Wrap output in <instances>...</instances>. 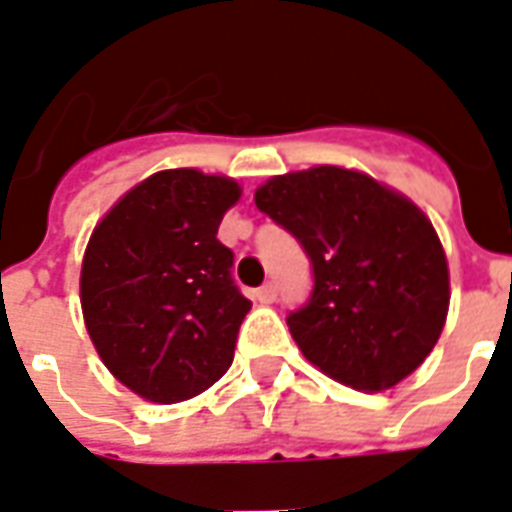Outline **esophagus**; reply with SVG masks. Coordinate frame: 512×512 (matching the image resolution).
<instances>
[{
  "mask_svg": "<svg viewBox=\"0 0 512 512\" xmlns=\"http://www.w3.org/2000/svg\"><path fill=\"white\" fill-rule=\"evenodd\" d=\"M255 299L260 301V304H271V301H277V285H274V282H266L263 288L255 290Z\"/></svg>",
  "mask_w": 512,
  "mask_h": 512,
  "instance_id": "1",
  "label": "esophagus"
}]
</instances>
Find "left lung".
Here are the masks:
<instances>
[{
  "label": "left lung",
  "mask_w": 512,
  "mask_h": 512,
  "mask_svg": "<svg viewBox=\"0 0 512 512\" xmlns=\"http://www.w3.org/2000/svg\"><path fill=\"white\" fill-rule=\"evenodd\" d=\"M255 205L310 257L304 307L288 315L301 354L359 392L411 376L439 340L450 271L433 224L365 172L312 167L255 191Z\"/></svg>",
  "instance_id": "1"
}]
</instances>
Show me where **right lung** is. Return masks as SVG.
I'll return each instance as SVG.
<instances>
[{"label": "right lung", "mask_w": 512, "mask_h": 512, "mask_svg": "<svg viewBox=\"0 0 512 512\" xmlns=\"http://www.w3.org/2000/svg\"><path fill=\"white\" fill-rule=\"evenodd\" d=\"M241 186L164 169L120 197L82 260V312L109 373L150 403H180L233 365L252 301L216 238Z\"/></svg>", "instance_id": "add662e5"}]
</instances>
